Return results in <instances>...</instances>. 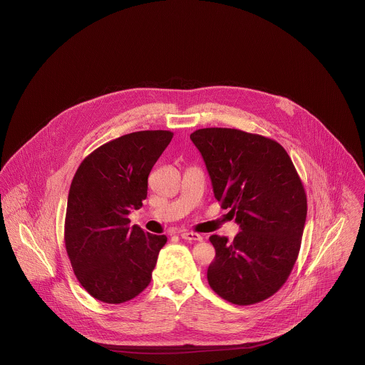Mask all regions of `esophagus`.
<instances>
[{
  "instance_id": "34e87169",
  "label": "esophagus",
  "mask_w": 365,
  "mask_h": 365,
  "mask_svg": "<svg viewBox=\"0 0 365 365\" xmlns=\"http://www.w3.org/2000/svg\"><path fill=\"white\" fill-rule=\"evenodd\" d=\"M180 237L183 240H187V241H200V240H203V237L200 234L193 232V231H182Z\"/></svg>"
}]
</instances>
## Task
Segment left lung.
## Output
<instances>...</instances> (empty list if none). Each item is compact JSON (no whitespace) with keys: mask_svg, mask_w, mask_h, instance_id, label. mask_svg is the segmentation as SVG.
Masks as SVG:
<instances>
[{"mask_svg":"<svg viewBox=\"0 0 365 365\" xmlns=\"http://www.w3.org/2000/svg\"><path fill=\"white\" fill-rule=\"evenodd\" d=\"M209 170L213 192L241 231L230 242L212 235L215 261L207 269L213 291L247 306L279 291L297 259L307 199L291 156L277 141L235 128L190 134Z\"/></svg>","mask_w":365,"mask_h":365,"instance_id":"8db88e82","label":"left lung"}]
</instances>
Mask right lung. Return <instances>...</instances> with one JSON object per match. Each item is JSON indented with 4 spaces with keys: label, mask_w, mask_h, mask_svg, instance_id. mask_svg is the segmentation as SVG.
Here are the masks:
<instances>
[{
    "label": "right lung",
    "mask_w": 365,
    "mask_h": 365,
    "mask_svg": "<svg viewBox=\"0 0 365 365\" xmlns=\"http://www.w3.org/2000/svg\"><path fill=\"white\" fill-rule=\"evenodd\" d=\"M173 133L137 131L98 146L74 173L65 245L80 285L97 300L124 303L150 282L166 235L130 225L143 206L148 176Z\"/></svg>",
    "instance_id": "1"
}]
</instances>
